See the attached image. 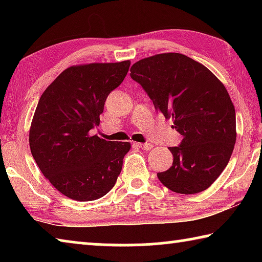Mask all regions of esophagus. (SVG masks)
<instances>
[{
    "instance_id": "obj_1",
    "label": "esophagus",
    "mask_w": 262,
    "mask_h": 262,
    "mask_svg": "<svg viewBox=\"0 0 262 262\" xmlns=\"http://www.w3.org/2000/svg\"><path fill=\"white\" fill-rule=\"evenodd\" d=\"M135 144L137 145V147L143 149V150H150V149H152V147H154L151 143H135Z\"/></svg>"
}]
</instances>
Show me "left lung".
Here are the masks:
<instances>
[{
  "label": "left lung",
  "instance_id": "1",
  "mask_svg": "<svg viewBox=\"0 0 262 262\" xmlns=\"http://www.w3.org/2000/svg\"><path fill=\"white\" fill-rule=\"evenodd\" d=\"M130 77L183 135L180 145L168 148L173 164L157 173L161 183L180 194L210 187L228 165L237 139L236 112L223 83L200 62L180 53L137 61Z\"/></svg>",
  "mask_w": 262,
  "mask_h": 262
}]
</instances>
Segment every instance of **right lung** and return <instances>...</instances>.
Wrapping results in <instances>:
<instances>
[{"label":"right lung","mask_w":262,"mask_h":262,"mask_svg":"<svg viewBox=\"0 0 262 262\" xmlns=\"http://www.w3.org/2000/svg\"><path fill=\"white\" fill-rule=\"evenodd\" d=\"M130 61L86 63L63 70L43 91L31 122V154L42 174L66 196L94 201L117 183L129 142L91 135L105 100L125 79Z\"/></svg>","instance_id":"right-lung-1"}]
</instances>
